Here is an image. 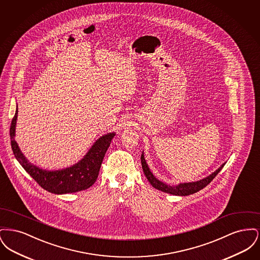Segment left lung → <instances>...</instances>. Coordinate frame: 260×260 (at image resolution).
Segmentation results:
<instances>
[{
	"mask_svg": "<svg viewBox=\"0 0 260 260\" xmlns=\"http://www.w3.org/2000/svg\"><path fill=\"white\" fill-rule=\"evenodd\" d=\"M141 166H142V170H143V173L145 174V176L147 177L149 182L151 183V185L153 186L154 188L158 189V190H161L162 192H166L168 194H172V195H176V196H187V195H191V194H194L196 192H198L200 190H202L203 188H205L206 186L209 185L210 182L212 181V179L218 174V173L222 170L223 167L225 164H223L222 166L217 170L215 171L214 173H211L210 176L202 179V180H199L196 182H189V183H180L178 185L176 186H171L164 183L160 181L159 179H157L153 173L150 172L149 170L148 166L146 164V161L144 159V156L143 154H141Z\"/></svg>",
	"mask_w": 260,
	"mask_h": 260,
	"instance_id": "1",
	"label": "left lung"
}]
</instances>
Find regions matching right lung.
Masks as SVG:
<instances>
[{
    "label": "right lung",
    "instance_id": "right-lung-1",
    "mask_svg": "<svg viewBox=\"0 0 260 260\" xmlns=\"http://www.w3.org/2000/svg\"><path fill=\"white\" fill-rule=\"evenodd\" d=\"M17 112L18 108H16L10 128L12 149L16 160L39 185L53 194H66L86 190L96 181L105 153L111 143L112 138L115 136L114 133L98 139L85 158L78 164L61 171L49 172L27 161L14 140Z\"/></svg>",
    "mask_w": 260,
    "mask_h": 260
}]
</instances>
